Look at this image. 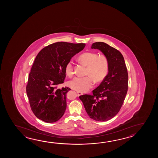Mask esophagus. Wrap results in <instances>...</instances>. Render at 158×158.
I'll list each match as a JSON object with an SVG mask.
<instances>
[{"instance_id":"obj_1","label":"esophagus","mask_w":158,"mask_h":158,"mask_svg":"<svg viewBox=\"0 0 158 158\" xmlns=\"http://www.w3.org/2000/svg\"><path fill=\"white\" fill-rule=\"evenodd\" d=\"M83 94L82 93H81V92H80V91H77V95L78 96H80V95H82Z\"/></svg>"}]
</instances>
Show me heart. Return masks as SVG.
<instances>
[{"label": "heart", "instance_id": "obj_1", "mask_svg": "<svg viewBox=\"0 0 158 158\" xmlns=\"http://www.w3.org/2000/svg\"><path fill=\"white\" fill-rule=\"evenodd\" d=\"M82 64L87 66L84 77H75L68 82L69 87L80 92H86L93 85V80L97 83L101 82L107 77L109 72V62L103 55H98L95 52H85L78 57ZM65 72L68 77L74 74L73 63L69 61L65 66Z\"/></svg>", "mask_w": 158, "mask_h": 158}]
</instances>
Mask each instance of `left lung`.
I'll list each match as a JSON object with an SVG mask.
<instances>
[{
	"instance_id": "obj_1",
	"label": "left lung",
	"mask_w": 158,
	"mask_h": 158,
	"mask_svg": "<svg viewBox=\"0 0 158 158\" xmlns=\"http://www.w3.org/2000/svg\"><path fill=\"white\" fill-rule=\"evenodd\" d=\"M91 48L98 49L107 57L109 72L92 95L79 97L89 116L95 121H106L115 116L124 103L128 88V74L121 52L104 42H95Z\"/></svg>"
}]
</instances>
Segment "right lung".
<instances>
[{"label": "right lung", "instance_id": "1", "mask_svg": "<svg viewBox=\"0 0 158 158\" xmlns=\"http://www.w3.org/2000/svg\"><path fill=\"white\" fill-rule=\"evenodd\" d=\"M85 46V44L56 42L44 47L37 55L26 90L31 109L39 119L51 123L63 116L66 95L71 89H57V85L64 83L66 64Z\"/></svg>", "mask_w": 158, "mask_h": 158}]
</instances>
